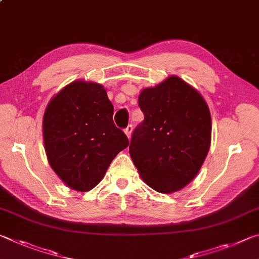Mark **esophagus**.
<instances>
[{
    "label": "esophagus",
    "mask_w": 259,
    "mask_h": 259,
    "mask_svg": "<svg viewBox=\"0 0 259 259\" xmlns=\"http://www.w3.org/2000/svg\"><path fill=\"white\" fill-rule=\"evenodd\" d=\"M133 130H134L133 124H129L128 126H126V128L124 129V133H125V135H126V137H128V138L131 137V134H133Z\"/></svg>",
    "instance_id": "1"
}]
</instances>
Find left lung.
I'll return each instance as SVG.
<instances>
[{"label": "left lung", "instance_id": "8db88e82", "mask_svg": "<svg viewBox=\"0 0 259 259\" xmlns=\"http://www.w3.org/2000/svg\"><path fill=\"white\" fill-rule=\"evenodd\" d=\"M144 121L129 153L144 182L160 193L182 190L198 175L211 142L207 103L181 77L169 76L138 97Z\"/></svg>", "mask_w": 259, "mask_h": 259}]
</instances>
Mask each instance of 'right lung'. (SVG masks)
<instances>
[{"label":"right lung","instance_id":"obj_1","mask_svg":"<svg viewBox=\"0 0 259 259\" xmlns=\"http://www.w3.org/2000/svg\"><path fill=\"white\" fill-rule=\"evenodd\" d=\"M114 107L99 83L74 81L50 100L43 115L48 161L72 190H93L129 140L113 122Z\"/></svg>","mask_w":259,"mask_h":259}]
</instances>
